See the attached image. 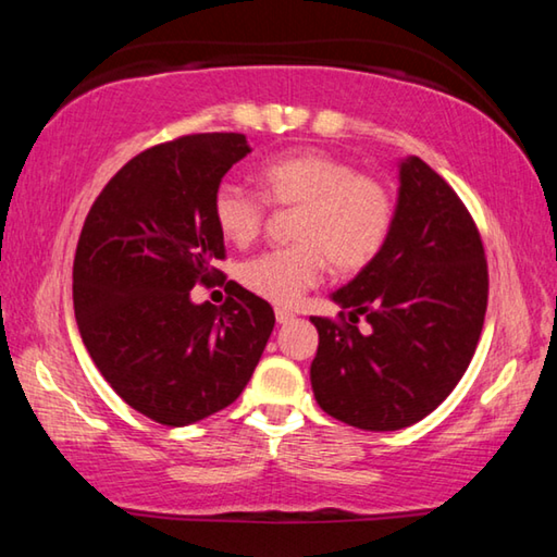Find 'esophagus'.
<instances>
[{
    "instance_id": "34e87169",
    "label": "esophagus",
    "mask_w": 557,
    "mask_h": 557,
    "mask_svg": "<svg viewBox=\"0 0 557 557\" xmlns=\"http://www.w3.org/2000/svg\"><path fill=\"white\" fill-rule=\"evenodd\" d=\"M275 319H277V324H287V322H292V319H295V312H289V309H285V307H277Z\"/></svg>"
}]
</instances>
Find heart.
Returning a JSON list of instances; mask_svg holds the SVG:
<instances>
[{
    "mask_svg": "<svg viewBox=\"0 0 557 557\" xmlns=\"http://www.w3.org/2000/svg\"><path fill=\"white\" fill-rule=\"evenodd\" d=\"M262 194L223 182L213 194V221L225 240L250 245L265 228L268 206L297 209L295 245L243 262L240 282L272 305H295L319 285L326 265L351 275L381 256L395 223L391 186L361 174L342 157L301 149L260 166Z\"/></svg>",
    "mask_w": 557,
    "mask_h": 557,
    "instance_id": "1",
    "label": "heart"
}]
</instances>
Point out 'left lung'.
I'll list each match as a JSON object with an SVG mask.
<instances>
[{
  "label": "left lung",
  "instance_id": "1",
  "mask_svg": "<svg viewBox=\"0 0 557 557\" xmlns=\"http://www.w3.org/2000/svg\"><path fill=\"white\" fill-rule=\"evenodd\" d=\"M484 243L455 188L410 157L400 164L393 233L381 256L334 292L342 312L312 317V388L351 428H408L455 391L482 336ZM370 324L357 329L360 317Z\"/></svg>",
  "mask_w": 557,
  "mask_h": 557
}]
</instances>
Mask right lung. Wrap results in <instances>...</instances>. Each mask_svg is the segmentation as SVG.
Here are the masks:
<instances>
[{"instance_id": "1", "label": "right lung", "mask_w": 557, "mask_h": 557, "mask_svg": "<svg viewBox=\"0 0 557 557\" xmlns=\"http://www.w3.org/2000/svg\"><path fill=\"white\" fill-rule=\"evenodd\" d=\"M248 152L238 132L149 147L110 178L83 223L73 260L83 344L112 391L159 425L228 408L275 326L268 301L233 280L221 307L188 297L225 277L213 194Z\"/></svg>"}]
</instances>
